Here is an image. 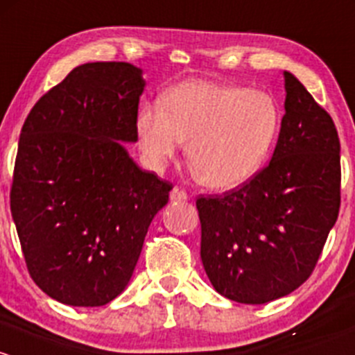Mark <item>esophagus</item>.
<instances>
[{
    "instance_id": "obj_1",
    "label": "esophagus",
    "mask_w": 355,
    "mask_h": 355,
    "mask_svg": "<svg viewBox=\"0 0 355 355\" xmlns=\"http://www.w3.org/2000/svg\"><path fill=\"white\" fill-rule=\"evenodd\" d=\"M171 200H173V202H186V200H188V193L182 188H179V186H176V188H173V191H171Z\"/></svg>"
}]
</instances>
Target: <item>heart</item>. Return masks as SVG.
Listing matches in <instances>:
<instances>
[{
	"instance_id": "1",
	"label": "heart",
	"mask_w": 355,
	"mask_h": 355,
	"mask_svg": "<svg viewBox=\"0 0 355 355\" xmlns=\"http://www.w3.org/2000/svg\"><path fill=\"white\" fill-rule=\"evenodd\" d=\"M141 159L160 171L188 141V160L205 186L229 191L251 181L272 153L280 109L270 94L220 83H179L160 104L138 111Z\"/></svg>"
}]
</instances>
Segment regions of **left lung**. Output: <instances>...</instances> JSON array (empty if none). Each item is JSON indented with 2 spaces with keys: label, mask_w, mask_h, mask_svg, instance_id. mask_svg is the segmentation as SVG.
I'll return each mask as SVG.
<instances>
[{
  "label": "left lung",
  "mask_w": 355,
  "mask_h": 355,
  "mask_svg": "<svg viewBox=\"0 0 355 355\" xmlns=\"http://www.w3.org/2000/svg\"><path fill=\"white\" fill-rule=\"evenodd\" d=\"M268 166L246 184L196 200L203 268L218 294L265 304L316 266L340 208V140L334 119L292 73Z\"/></svg>",
  "instance_id": "obj_1"
}]
</instances>
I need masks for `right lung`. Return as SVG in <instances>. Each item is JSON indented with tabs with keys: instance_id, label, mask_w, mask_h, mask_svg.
I'll return each instance as SVG.
<instances>
[{
	"instance_id": "1",
	"label": "right lung",
	"mask_w": 355,
	"mask_h": 355,
	"mask_svg": "<svg viewBox=\"0 0 355 355\" xmlns=\"http://www.w3.org/2000/svg\"><path fill=\"white\" fill-rule=\"evenodd\" d=\"M141 69L85 63L39 98L25 119L10 208L32 280L68 306L96 308L124 291L148 225L173 184L140 169Z\"/></svg>"
}]
</instances>
